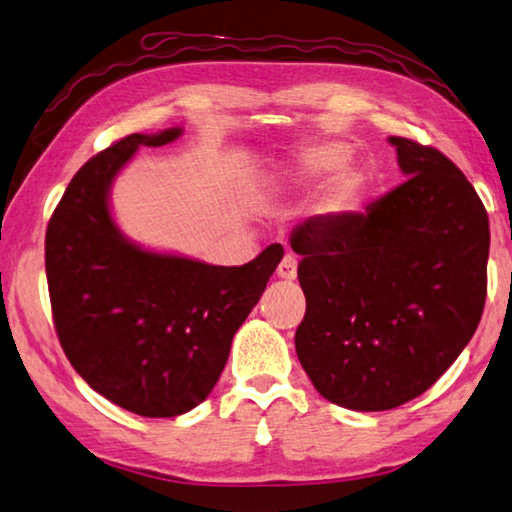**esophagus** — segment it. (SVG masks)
Returning <instances> with one entry per match:
<instances>
[{"label":"esophagus","mask_w":512,"mask_h":512,"mask_svg":"<svg viewBox=\"0 0 512 512\" xmlns=\"http://www.w3.org/2000/svg\"><path fill=\"white\" fill-rule=\"evenodd\" d=\"M296 269H298V260L292 254H285L281 265H278V269H276V274H278V278H283V281H294Z\"/></svg>","instance_id":"34e87169"}]
</instances>
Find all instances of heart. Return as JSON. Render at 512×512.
<instances>
[{
    "mask_svg": "<svg viewBox=\"0 0 512 512\" xmlns=\"http://www.w3.org/2000/svg\"><path fill=\"white\" fill-rule=\"evenodd\" d=\"M347 158V147L343 144H321L312 151H307L301 158V165L296 169L294 182L296 185H310L316 178L325 176L327 171H332L341 165V162ZM363 171L354 165H345L336 173L330 189H327L325 196V209L334 211V214H341V211H347L354 200L359 198L361 189H363Z\"/></svg>",
    "mask_w": 512,
    "mask_h": 512,
    "instance_id": "heart-1",
    "label": "heart"
}]
</instances>
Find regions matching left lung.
Wrapping results in <instances>:
<instances>
[{"label":"left lung","mask_w":512,"mask_h":512,"mask_svg":"<svg viewBox=\"0 0 512 512\" xmlns=\"http://www.w3.org/2000/svg\"><path fill=\"white\" fill-rule=\"evenodd\" d=\"M406 180L365 211L292 231L305 316L294 343L327 401L392 410L426 392L475 334L486 303L484 202L441 151L392 136Z\"/></svg>","instance_id":"obj_1"}]
</instances>
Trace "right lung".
Listing matches in <instances>:
<instances>
[{
    "label": "right lung",
    "instance_id": "add662e5",
    "mask_svg": "<svg viewBox=\"0 0 512 512\" xmlns=\"http://www.w3.org/2000/svg\"><path fill=\"white\" fill-rule=\"evenodd\" d=\"M180 133H131L100 151L46 227V281L66 359L95 392L140 417H178L209 397L283 258L272 245L247 265L220 267L124 238L109 209L113 178L140 147Z\"/></svg>",
    "mask_w": 512,
    "mask_h": 512
}]
</instances>
